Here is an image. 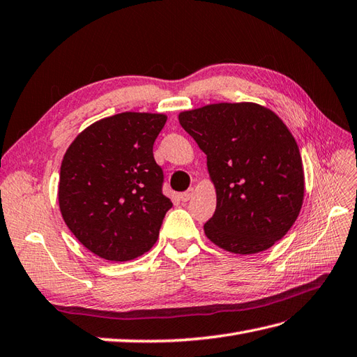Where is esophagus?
I'll use <instances>...</instances> for the list:
<instances>
[{"mask_svg": "<svg viewBox=\"0 0 357 357\" xmlns=\"http://www.w3.org/2000/svg\"><path fill=\"white\" fill-rule=\"evenodd\" d=\"M193 193H195V188H193V187H190V188L187 190V192H184V193H181V195H179V199H181L182 202H187V201H190V197L193 196Z\"/></svg>", "mask_w": 357, "mask_h": 357, "instance_id": "obj_1", "label": "esophagus"}]
</instances>
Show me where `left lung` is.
Instances as JSON below:
<instances>
[{
    "instance_id": "left-lung-1",
    "label": "left lung",
    "mask_w": 357,
    "mask_h": 357,
    "mask_svg": "<svg viewBox=\"0 0 357 357\" xmlns=\"http://www.w3.org/2000/svg\"><path fill=\"white\" fill-rule=\"evenodd\" d=\"M178 119L206 155L216 188L205 236L240 255L266 251L283 238L304 201L301 153L283 120L251 102L205 105Z\"/></svg>"
}]
</instances>
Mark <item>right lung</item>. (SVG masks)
<instances>
[{"label":"right lung","instance_id":"add662e5","mask_svg":"<svg viewBox=\"0 0 357 357\" xmlns=\"http://www.w3.org/2000/svg\"><path fill=\"white\" fill-rule=\"evenodd\" d=\"M165 121V114H115L89 124L66 149L57 188L62 218L100 259L134 260L158 240L172 208L153 158Z\"/></svg>","mask_w":357,"mask_h":357}]
</instances>
